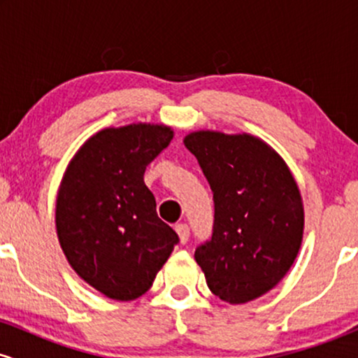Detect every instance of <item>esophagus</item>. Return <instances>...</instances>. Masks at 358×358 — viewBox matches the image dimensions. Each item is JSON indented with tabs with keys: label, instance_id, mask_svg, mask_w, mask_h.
I'll use <instances>...</instances> for the list:
<instances>
[{
	"label": "esophagus",
	"instance_id": "obj_1",
	"mask_svg": "<svg viewBox=\"0 0 358 358\" xmlns=\"http://www.w3.org/2000/svg\"><path fill=\"white\" fill-rule=\"evenodd\" d=\"M175 231L178 234L180 242H182V244H185V242L188 241V237H190V227H188L187 224H178L175 227Z\"/></svg>",
	"mask_w": 358,
	"mask_h": 358
}]
</instances>
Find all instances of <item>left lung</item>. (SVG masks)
<instances>
[{"label":"left lung","mask_w":358,"mask_h":358,"mask_svg":"<svg viewBox=\"0 0 358 358\" xmlns=\"http://www.w3.org/2000/svg\"><path fill=\"white\" fill-rule=\"evenodd\" d=\"M213 193L210 239L195 249L207 286L239 305L268 293L298 256L301 195L293 175L261 139L200 131L185 138Z\"/></svg>","instance_id":"obj_1"}]
</instances>
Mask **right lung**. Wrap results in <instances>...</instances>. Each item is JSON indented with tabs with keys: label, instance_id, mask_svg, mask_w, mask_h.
I'll return each instance as SVG.
<instances>
[{
	"label": "right lung",
	"instance_id": "right-lung-1",
	"mask_svg": "<svg viewBox=\"0 0 358 358\" xmlns=\"http://www.w3.org/2000/svg\"><path fill=\"white\" fill-rule=\"evenodd\" d=\"M171 138L166 126L109 127L80 148L62 180L55 212L62 249L84 281L113 299L145 294L180 242L143 180Z\"/></svg>",
	"mask_w": 358,
	"mask_h": 358
}]
</instances>
